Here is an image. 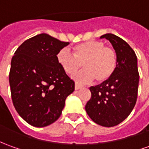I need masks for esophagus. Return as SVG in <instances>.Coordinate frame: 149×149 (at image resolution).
I'll list each match as a JSON object with an SVG mask.
<instances>
[{
  "label": "esophagus",
  "instance_id": "1",
  "mask_svg": "<svg viewBox=\"0 0 149 149\" xmlns=\"http://www.w3.org/2000/svg\"><path fill=\"white\" fill-rule=\"evenodd\" d=\"M81 87H82V86H81L78 84H76V85H75V90H76V91H78V90H80Z\"/></svg>",
  "mask_w": 149,
  "mask_h": 149
}]
</instances>
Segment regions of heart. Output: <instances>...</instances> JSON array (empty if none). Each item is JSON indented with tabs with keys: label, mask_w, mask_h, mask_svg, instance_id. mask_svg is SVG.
<instances>
[{
	"label": "heart",
	"mask_w": 149,
	"mask_h": 149,
	"mask_svg": "<svg viewBox=\"0 0 149 149\" xmlns=\"http://www.w3.org/2000/svg\"><path fill=\"white\" fill-rule=\"evenodd\" d=\"M57 59L63 71L69 75L75 73L81 66L85 68L72 76V78L81 84L91 82L94 79L97 82H104L110 79L117 68L115 50L97 40H89L76 45L73 54L68 49H62L58 53Z\"/></svg>",
	"instance_id": "b5f03b06"
}]
</instances>
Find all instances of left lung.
I'll return each mask as SVG.
<instances>
[{
  "label": "left lung",
  "mask_w": 149,
  "mask_h": 149,
  "mask_svg": "<svg viewBox=\"0 0 149 149\" xmlns=\"http://www.w3.org/2000/svg\"><path fill=\"white\" fill-rule=\"evenodd\" d=\"M110 41L117 54V68L108 81L91 86V98L86 111L98 125L112 127L120 124L134 109L137 95L139 75L137 57L125 40L112 33L100 36Z\"/></svg>",
  "instance_id": "obj_1"
}]
</instances>
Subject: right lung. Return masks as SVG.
<instances>
[{
	"label": "right lung",
	"mask_w": 149,
	"mask_h": 149,
	"mask_svg": "<svg viewBox=\"0 0 149 149\" xmlns=\"http://www.w3.org/2000/svg\"><path fill=\"white\" fill-rule=\"evenodd\" d=\"M69 42L46 33L24 41L11 59L9 81L12 101L28 124L44 127L57 121L75 83L59 65L57 54Z\"/></svg>",
	"instance_id": "add662e5"
}]
</instances>
